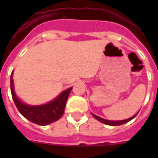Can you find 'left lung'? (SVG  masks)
I'll return each instance as SVG.
<instances>
[{
  "instance_id": "1",
  "label": "left lung",
  "mask_w": 158,
  "mask_h": 158,
  "mask_svg": "<svg viewBox=\"0 0 158 158\" xmlns=\"http://www.w3.org/2000/svg\"><path fill=\"white\" fill-rule=\"evenodd\" d=\"M138 114V113H137ZM137 114H135L134 116H132V117L129 118V119H126V120H105V119H102V118L99 117V116H98V115H94V114H93L92 113V115H94V117L95 118V119H97V120H98V121H100V122L103 123V124H105V125H123V124H125V123L129 122L130 120H131L132 119H134V118L137 115Z\"/></svg>"
}]
</instances>
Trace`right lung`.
Segmentation results:
<instances>
[{"label": "right lung", "instance_id": "add662e5", "mask_svg": "<svg viewBox=\"0 0 158 158\" xmlns=\"http://www.w3.org/2000/svg\"><path fill=\"white\" fill-rule=\"evenodd\" d=\"M13 74V73H12ZM10 75V91L12 98L19 111L31 122L39 125H47L59 120L64 114L67 99L72 88L64 90L49 103L41 106L26 105L17 98L14 91L13 76Z\"/></svg>", "mask_w": 158, "mask_h": 158}]
</instances>
